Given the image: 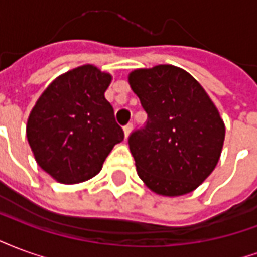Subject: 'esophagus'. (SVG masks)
Here are the masks:
<instances>
[{"label":"esophagus","instance_id":"34e87169","mask_svg":"<svg viewBox=\"0 0 257 257\" xmlns=\"http://www.w3.org/2000/svg\"><path fill=\"white\" fill-rule=\"evenodd\" d=\"M132 132V123H128V125H125L123 126V135H125V139H128L129 135Z\"/></svg>","mask_w":257,"mask_h":257}]
</instances>
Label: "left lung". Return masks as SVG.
Returning a JSON list of instances; mask_svg holds the SVG:
<instances>
[{
    "mask_svg": "<svg viewBox=\"0 0 257 257\" xmlns=\"http://www.w3.org/2000/svg\"><path fill=\"white\" fill-rule=\"evenodd\" d=\"M131 88L147 112L129 149L143 183L165 197L198 187L219 162L226 126L215 103L193 75L172 64L129 73Z\"/></svg>",
    "mask_w": 257,
    "mask_h": 257,
    "instance_id": "obj_1",
    "label": "left lung"
}]
</instances>
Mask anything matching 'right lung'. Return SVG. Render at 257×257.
Masks as SVG:
<instances>
[{
    "label": "right lung",
    "instance_id": "right-lung-1",
    "mask_svg": "<svg viewBox=\"0 0 257 257\" xmlns=\"http://www.w3.org/2000/svg\"><path fill=\"white\" fill-rule=\"evenodd\" d=\"M111 74L84 64L53 79L33 107L26 135L37 164L63 184L89 180L123 140L104 92Z\"/></svg>",
    "mask_w": 257,
    "mask_h": 257
}]
</instances>
